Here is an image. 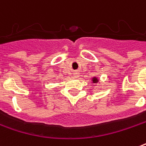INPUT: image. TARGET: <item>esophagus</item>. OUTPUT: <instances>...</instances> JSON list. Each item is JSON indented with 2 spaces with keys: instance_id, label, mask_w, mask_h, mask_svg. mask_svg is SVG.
I'll return each mask as SVG.
<instances>
[{
  "instance_id": "obj_1",
  "label": "esophagus",
  "mask_w": 146,
  "mask_h": 146,
  "mask_svg": "<svg viewBox=\"0 0 146 146\" xmlns=\"http://www.w3.org/2000/svg\"><path fill=\"white\" fill-rule=\"evenodd\" d=\"M78 74H79V73H74V74H73V76H74V77H75V78H76V77H78V76H79Z\"/></svg>"
}]
</instances>
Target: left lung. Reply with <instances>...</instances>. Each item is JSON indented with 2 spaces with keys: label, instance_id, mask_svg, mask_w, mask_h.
Listing matches in <instances>:
<instances>
[{
  "label": "left lung",
  "instance_id": "obj_1",
  "mask_svg": "<svg viewBox=\"0 0 146 146\" xmlns=\"http://www.w3.org/2000/svg\"><path fill=\"white\" fill-rule=\"evenodd\" d=\"M92 81H93V83H97L99 80H98V79L96 77H93V78H92Z\"/></svg>",
  "mask_w": 146,
  "mask_h": 146
}]
</instances>
